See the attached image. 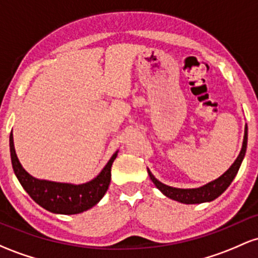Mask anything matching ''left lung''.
Returning a JSON list of instances; mask_svg holds the SVG:
<instances>
[{
	"mask_svg": "<svg viewBox=\"0 0 258 258\" xmlns=\"http://www.w3.org/2000/svg\"><path fill=\"white\" fill-rule=\"evenodd\" d=\"M246 148H247V124L245 126V134H244V141H242L241 151H240L239 155L235 159V161L230 165V168L226 170L224 174L220 175L216 180L211 181V182L206 183V185L201 186L197 188H177L172 187V186H168L165 183L160 182L154 175L152 174L151 170L148 169V175L161 194L168 198L177 201L180 203H185V205H198V203H205L211 202V201L216 200L229 187L233 180L236 176L237 171H239L240 165H241L242 160L245 158Z\"/></svg>",
	"mask_w": 258,
	"mask_h": 258,
	"instance_id": "left-lung-1",
	"label": "left lung"
}]
</instances>
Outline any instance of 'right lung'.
Here are the masks:
<instances>
[{
	"label": "right lung",
	"instance_id": "obj_1",
	"mask_svg": "<svg viewBox=\"0 0 258 258\" xmlns=\"http://www.w3.org/2000/svg\"><path fill=\"white\" fill-rule=\"evenodd\" d=\"M10 152L13 171L27 194L40 207L55 214H78L94 207L104 197L111 180V166L118 151L111 155L106 165L94 179L84 183L56 182L36 179L22 166L14 149L13 134L10 136Z\"/></svg>",
	"mask_w": 258,
	"mask_h": 258
}]
</instances>
